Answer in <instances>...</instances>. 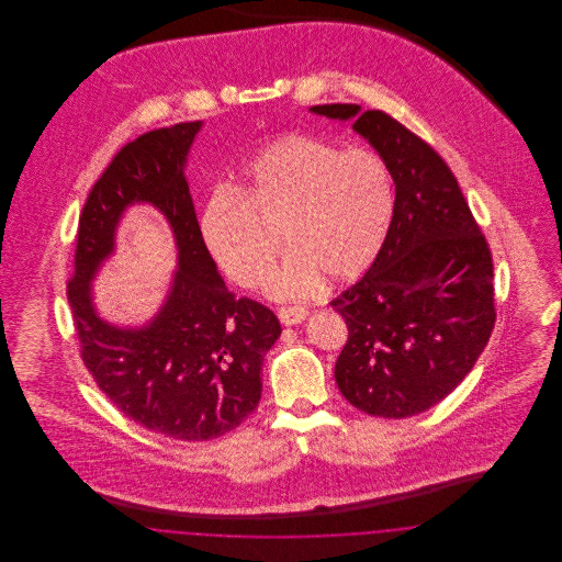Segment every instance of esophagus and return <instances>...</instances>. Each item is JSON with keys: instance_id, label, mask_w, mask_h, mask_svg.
<instances>
[{"instance_id": "1", "label": "esophagus", "mask_w": 562, "mask_h": 562, "mask_svg": "<svg viewBox=\"0 0 562 562\" xmlns=\"http://www.w3.org/2000/svg\"><path fill=\"white\" fill-rule=\"evenodd\" d=\"M307 316V310L305 307H299V305H291V307H280L278 310V318L284 324V326H293L299 324L301 321H305Z\"/></svg>"}]
</instances>
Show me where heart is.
<instances>
[{"label":"heart","instance_id":"b5f03b06","mask_svg":"<svg viewBox=\"0 0 562 562\" xmlns=\"http://www.w3.org/2000/svg\"><path fill=\"white\" fill-rule=\"evenodd\" d=\"M394 213V183L373 149L282 134L241 168L236 191L216 189L200 214V234L221 269L241 289L257 286L276 257L278 227L289 246L269 276L280 296H301L321 276L348 282L369 268Z\"/></svg>","mask_w":562,"mask_h":562}]
</instances>
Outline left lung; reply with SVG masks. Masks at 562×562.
I'll use <instances>...</instances> for the list:
<instances>
[{"label":"left lung","mask_w":562,"mask_h":562,"mask_svg":"<svg viewBox=\"0 0 562 562\" xmlns=\"http://www.w3.org/2000/svg\"><path fill=\"white\" fill-rule=\"evenodd\" d=\"M314 113L353 120L387 164L394 214L371 269L330 301L348 324L335 381L349 404L404 419L447 398L495 326L493 257L451 168L385 111L351 103Z\"/></svg>","instance_id":"obj_1"}]
</instances>
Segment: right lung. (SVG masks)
I'll use <instances>...</instances> for the list:
<instances>
[{
	"instance_id": "add662e5",
	"label": "right lung",
	"mask_w": 562,
	"mask_h": 562,
	"mask_svg": "<svg viewBox=\"0 0 562 562\" xmlns=\"http://www.w3.org/2000/svg\"><path fill=\"white\" fill-rule=\"evenodd\" d=\"M202 122H183L126 143L81 209L67 299L83 367L138 426L188 442L218 438L257 408L261 364L282 328L259 301L225 289L202 240L183 166ZM134 201L169 218L180 269L161 314L117 329L91 307L89 280L112 251L119 216Z\"/></svg>"
}]
</instances>
